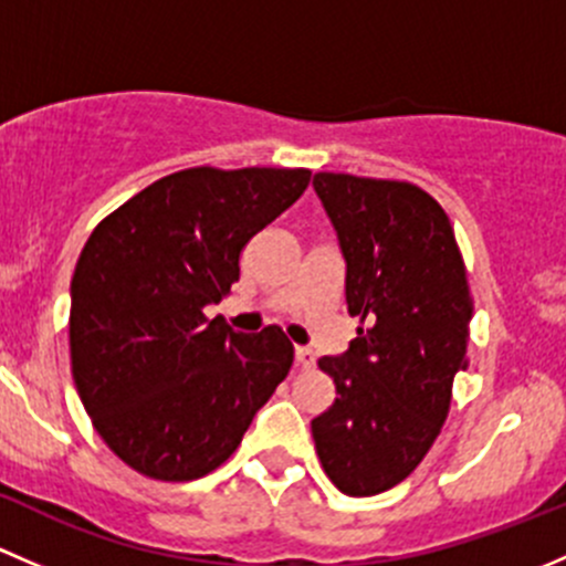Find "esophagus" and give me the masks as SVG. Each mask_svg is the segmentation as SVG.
<instances>
[{"label":"esophagus","mask_w":566,"mask_h":566,"mask_svg":"<svg viewBox=\"0 0 566 566\" xmlns=\"http://www.w3.org/2000/svg\"><path fill=\"white\" fill-rule=\"evenodd\" d=\"M294 359H296V368H313V363H316V354L305 346H296Z\"/></svg>","instance_id":"1"}]
</instances>
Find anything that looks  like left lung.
<instances>
[{
	"label": "left lung",
	"mask_w": 566,
	"mask_h": 566,
	"mask_svg": "<svg viewBox=\"0 0 566 566\" xmlns=\"http://www.w3.org/2000/svg\"><path fill=\"white\" fill-rule=\"evenodd\" d=\"M313 188L346 259L357 337L318 368L335 403L311 422L326 476L346 496L389 491L422 463L469 368L471 302L450 218L411 182L318 171Z\"/></svg>",
	"instance_id": "left-lung-1"
}]
</instances>
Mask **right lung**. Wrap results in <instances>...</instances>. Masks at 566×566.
Returning a JSON list of instances; mask_svg holds the SVG:
<instances>
[{
  "label": "right lung",
  "mask_w": 566,
  "mask_h": 566,
  "mask_svg": "<svg viewBox=\"0 0 566 566\" xmlns=\"http://www.w3.org/2000/svg\"><path fill=\"white\" fill-rule=\"evenodd\" d=\"M307 182V168H185L86 240L70 283V368L101 439L138 474L214 471L289 376L281 326L242 335L203 307L240 281L244 244Z\"/></svg>",
  "instance_id": "1"
}]
</instances>
